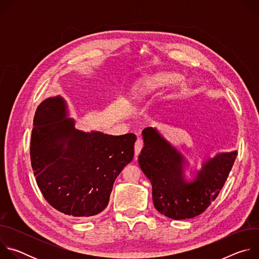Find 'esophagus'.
<instances>
[{
	"label": "esophagus",
	"instance_id": "esophagus-1",
	"mask_svg": "<svg viewBox=\"0 0 259 259\" xmlns=\"http://www.w3.org/2000/svg\"><path fill=\"white\" fill-rule=\"evenodd\" d=\"M143 146V141L141 138H137L136 142H135V146H134V152H135V157H137L140 154V151Z\"/></svg>",
	"mask_w": 259,
	"mask_h": 259
}]
</instances>
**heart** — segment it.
Here are the masks:
<instances>
[{
	"label": "heart",
	"mask_w": 259,
	"mask_h": 259,
	"mask_svg": "<svg viewBox=\"0 0 259 259\" xmlns=\"http://www.w3.org/2000/svg\"><path fill=\"white\" fill-rule=\"evenodd\" d=\"M182 79V76L178 72H161L153 76H146L136 81L132 96L136 99H141L147 94H151L159 89L176 84Z\"/></svg>",
	"instance_id": "1"
}]
</instances>
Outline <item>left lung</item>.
<instances>
[{
	"instance_id": "1",
	"label": "left lung",
	"mask_w": 259,
	"mask_h": 259,
	"mask_svg": "<svg viewBox=\"0 0 259 259\" xmlns=\"http://www.w3.org/2000/svg\"><path fill=\"white\" fill-rule=\"evenodd\" d=\"M144 146L138 163L153 187V202L165 216L180 220L203 213L216 199L238 152L219 153L203 163L193 181L184 178L187 160L153 127L142 131Z\"/></svg>"
}]
</instances>
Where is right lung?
Here are the masks:
<instances>
[{
  "instance_id": "add662e5",
  "label": "right lung",
  "mask_w": 259,
  "mask_h": 259,
  "mask_svg": "<svg viewBox=\"0 0 259 259\" xmlns=\"http://www.w3.org/2000/svg\"><path fill=\"white\" fill-rule=\"evenodd\" d=\"M135 140L133 133L78 130L61 96L45 99L35 110L30 139L31 167L45 200L66 215L100 213L116 178L133 159Z\"/></svg>"
}]
</instances>
